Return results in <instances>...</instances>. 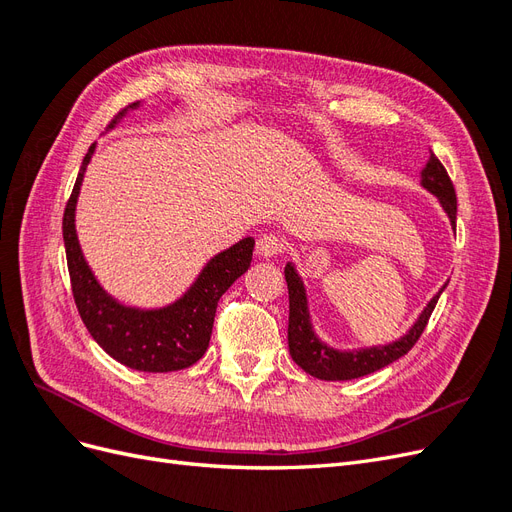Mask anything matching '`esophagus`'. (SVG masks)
<instances>
[{
  "label": "esophagus",
  "mask_w": 512,
  "mask_h": 512,
  "mask_svg": "<svg viewBox=\"0 0 512 512\" xmlns=\"http://www.w3.org/2000/svg\"><path fill=\"white\" fill-rule=\"evenodd\" d=\"M282 247H284V243H282V239L277 237V235H262V237H258V241H256V252H258V256H262V258H273V256H277L282 252Z\"/></svg>",
  "instance_id": "esophagus-1"
}]
</instances>
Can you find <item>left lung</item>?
<instances>
[{"instance_id":"8db88e82","label":"left lung","mask_w":512,"mask_h":512,"mask_svg":"<svg viewBox=\"0 0 512 512\" xmlns=\"http://www.w3.org/2000/svg\"><path fill=\"white\" fill-rule=\"evenodd\" d=\"M423 188H427L431 194H436L442 209L451 218V224L457 222V196L453 181L448 177L446 168L436 158V153L429 149V162L421 173ZM286 284H288V301H290V314H288V348L292 361L297 363L309 376L320 378V380H354L367 374H374V371L391 365L393 361L401 359V356L408 354L412 346L418 342V337L423 335L427 322L431 318L433 307H436L442 290L433 297L423 314L418 316L414 327L401 337L397 342L389 346H374V348H363V350H352V352H339L322 344L316 337L312 322H309V309H307V294L301 277L290 262L284 269Z\"/></svg>"}]
</instances>
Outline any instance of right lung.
<instances>
[{
	"instance_id": "1",
	"label": "right lung",
	"mask_w": 512,
	"mask_h": 512,
	"mask_svg": "<svg viewBox=\"0 0 512 512\" xmlns=\"http://www.w3.org/2000/svg\"><path fill=\"white\" fill-rule=\"evenodd\" d=\"M136 106L138 102L119 111L108 128H113L117 119L128 113V108ZM94 149L96 145H91L83 158L64 211V243L76 309L98 346L121 365L136 371H151V374L190 367L203 359L209 348L220 297L250 267L254 239L245 237L211 258L192 288L173 305L162 309H136L117 303L111 294L102 290L87 267L74 228L76 198H79L85 168L94 156Z\"/></svg>"
}]
</instances>
